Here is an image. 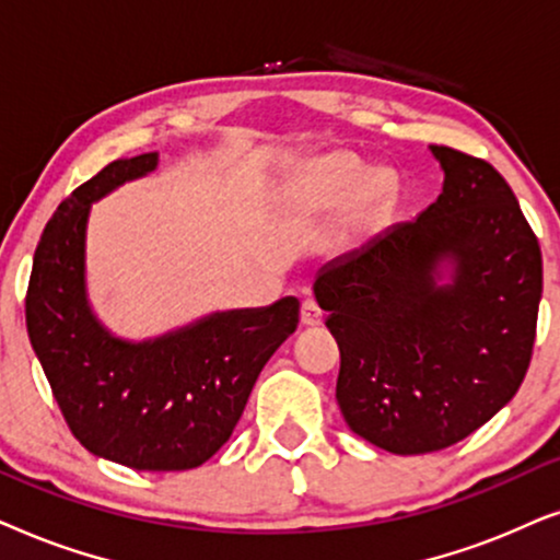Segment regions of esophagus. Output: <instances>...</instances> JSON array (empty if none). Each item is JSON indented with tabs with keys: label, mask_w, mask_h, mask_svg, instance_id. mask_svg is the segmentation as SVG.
<instances>
[{
	"label": "esophagus",
	"mask_w": 560,
	"mask_h": 560,
	"mask_svg": "<svg viewBox=\"0 0 560 560\" xmlns=\"http://www.w3.org/2000/svg\"><path fill=\"white\" fill-rule=\"evenodd\" d=\"M302 325H307V327L323 325V310H319V304L315 300L302 302Z\"/></svg>",
	"instance_id": "obj_1"
}]
</instances>
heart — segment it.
<instances>
[{"label": "heart", "mask_w": 560, "mask_h": 560, "mask_svg": "<svg viewBox=\"0 0 560 560\" xmlns=\"http://www.w3.org/2000/svg\"><path fill=\"white\" fill-rule=\"evenodd\" d=\"M371 178V171L363 166L361 161H355L353 155L338 153L330 159L319 161L315 171H312V182L319 199L327 205H340L348 202L350 197H355ZM394 199V178L389 174H378L374 182L369 184L366 197L361 202V218H376L382 214Z\"/></svg>", "instance_id": "b5f03b06"}]
</instances>
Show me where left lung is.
Segmentation results:
<instances>
[{
	"mask_svg": "<svg viewBox=\"0 0 560 560\" xmlns=\"http://www.w3.org/2000/svg\"><path fill=\"white\" fill-rule=\"evenodd\" d=\"M430 151L441 197L315 279L340 348V412L397 456L464 441L517 394L542 294L538 237L502 174L448 145Z\"/></svg>",
	"mask_w": 560,
	"mask_h": 560,
	"instance_id": "left-lung-1",
	"label": "left lung"
}]
</instances>
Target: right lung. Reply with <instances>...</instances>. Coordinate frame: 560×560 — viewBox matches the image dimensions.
Returning <instances> with one entry per match:
<instances>
[{"instance_id": "1", "label": "right lung", "mask_w": 560, "mask_h": 560, "mask_svg": "<svg viewBox=\"0 0 560 560\" xmlns=\"http://www.w3.org/2000/svg\"><path fill=\"white\" fill-rule=\"evenodd\" d=\"M155 166L159 153L112 161L58 205L35 248L25 319L63 420L89 453L136 471H186L233 435L260 369L300 325V302L214 312L140 342L112 335L86 296L89 212Z\"/></svg>"}]
</instances>
